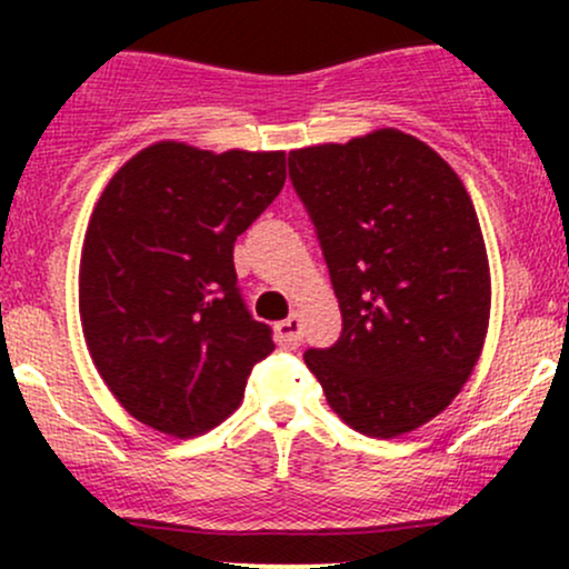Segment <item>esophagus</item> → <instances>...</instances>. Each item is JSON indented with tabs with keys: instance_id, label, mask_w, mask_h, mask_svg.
<instances>
[{
	"instance_id": "34e87169",
	"label": "esophagus",
	"mask_w": 569,
	"mask_h": 569,
	"mask_svg": "<svg viewBox=\"0 0 569 569\" xmlns=\"http://www.w3.org/2000/svg\"><path fill=\"white\" fill-rule=\"evenodd\" d=\"M302 337H305L302 321H299L297 316L276 323V339L280 348H299V345H302Z\"/></svg>"
}]
</instances>
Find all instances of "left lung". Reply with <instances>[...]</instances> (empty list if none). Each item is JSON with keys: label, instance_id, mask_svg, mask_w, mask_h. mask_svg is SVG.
Instances as JSON below:
<instances>
[{"label": "left lung", "instance_id": "8db88e82", "mask_svg": "<svg viewBox=\"0 0 569 569\" xmlns=\"http://www.w3.org/2000/svg\"><path fill=\"white\" fill-rule=\"evenodd\" d=\"M342 310L331 348L305 363L329 407L396 439L452 403L489 326V264L476 208L428 143L396 128L289 152Z\"/></svg>", "mask_w": 569, "mask_h": 569}]
</instances>
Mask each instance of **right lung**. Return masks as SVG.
<instances>
[{
  "mask_svg": "<svg viewBox=\"0 0 569 569\" xmlns=\"http://www.w3.org/2000/svg\"><path fill=\"white\" fill-rule=\"evenodd\" d=\"M283 181V152L158 141L98 198L80 262L82 335L101 380L143 426L206 433L276 350L240 297L232 248Z\"/></svg>",
  "mask_w": 569,
  "mask_h": 569,
  "instance_id": "add662e5",
  "label": "right lung"
}]
</instances>
